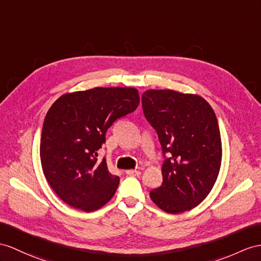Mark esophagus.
Masks as SVG:
<instances>
[{
    "label": "esophagus",
    "mask_w": 261,
    "mask_h": 261,
    "mask_svg": "<svg viewBox=\"0 0 261 261\" xmlns=\"http://www.w3.org/2000/svg\"><path fill=\"white\" fill-rule=\"evenodd\" d=\"M126 175L127 176H139L141 175V171L135 170V169H128V170H126Z\"/></svg>",
    "instance_id": "1"
}]
</instances>
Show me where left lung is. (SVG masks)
Instances as JSON below:
<instances>
[{"mask_svg":"<svg viewBox=\"0 0 261 261\" xmlns=\"http://www.w3.org/2000/svg\"><path fill=\"white\" fill-rule=\"evenodd\" d=\"M142 104L165 158L163 184L151 190L150 198L168 214L190 211L211 193L219 174L221 139L217 117L198 95L171 90L146 91Z\"/></svg>","mask_w":261,"mask_h":261,"instance_id":"obj_1","label":"left lung"}]
</instances>
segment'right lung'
I'll return each instance as SVG.
<instances>
[{"label":"right lung","instance_id":"right-lung-1","mask_svg":"<svg viewBox=\"0 0 261 261\" xmlns=\"http://www.w3.org/2000/svg\"><path fill=\"white\" fill-rule=\"evenodd\" d=\"M139 95L132 87H95L64 94L43 123L40 156L49 186L67 205L83 212L109 202L119 184L97 150L116 119L134 112Z\"/></svg>","mask_w":261,"mask_h":261}]
</instances>
